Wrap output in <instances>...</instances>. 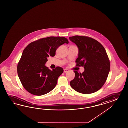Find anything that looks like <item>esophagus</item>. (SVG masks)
Returning <instances> with one entry per match:
<instances>
[{"label":"esophagus","mask_w":128,"mask_h":128,"mask_svg":"<svg viewBox=\"0 0 128 128\" xmlns=\"http://www.w3.org/2000/svg\"><path fill=\"white\" fill-rule=\"evenodd\" d=\"M68 69H66V68L64 69V72L65 73H66V72H68Z\"/></svg>","instance_id":"1"}]
</instances>
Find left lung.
Masks as SVG:
<instances>
[{
	"mask_svg": "<svg viewBox=\"0 0 128 128\" xmlns=\"http://www.w3.org/2000/svg\"><path fill=\"white\" fill-rule=\"evenodd\" d=\"M69 40L79 49L76 66H83L84 71L75 73L70 86L84 94L93 93L104 86L110 71V62L105 49L100 42L88 36L76 35Z\"/></svg>",
	"mask_w": 128,
	"mask_h": 128,
	"instance_id": "1",
	"label": "left lung"
}]
</instances>
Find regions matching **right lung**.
<instances>
[{"label": "right lung", "mask_w": 128, "mask_h": 128, "mask_svg": "<svg viewBox=\"0 0 128 128\" xmlns=\"http://www.w3.org/2000/svg\"><path fill=\"white\" fill-rule=\"evenodd\" d=\"M68 40L63 37L42 38L30 43L24 49L18 64V74L25 90L36 96L52 90L63 69L57 66L51 70L45 66L49 56H54L59 46Z\"/></svg>", "instance_id": "right-lung-1"}]
</instances>
